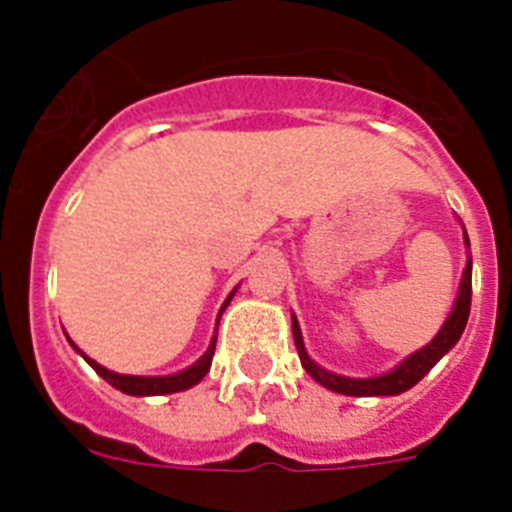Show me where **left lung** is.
Wrapping results in <instances>:
<instances>
[{
    "label": "left lung",
    "instance_id": "obj_1",
    "mask_svg": "<svg viewBox=\"0 0 512 512\" xmlns=\"http://www.w3.org/2000/svg\"><path fill=\"white\" fill-rule=\"evenodd\" d=\"M464 246L469 248V235L464 230ZM469 307H472V256L467 259V269L461 274V284H459V295H456L454 307H451V315L446 318V323L441 325V330L436 333L428 346H423L420 351L410 354L408 359L397 364L392 372L382 374V377H369V379H354V377H341V374H333L323 366H318L315 361L307 356L305 343H302V333H300V323L292 315V336H295V346L297 354H300L302 366H305V372L310 374L312 379L318 384H323L325 390L338 392V395H348V397H384V395H402V392H408L410 387L420 382L425 374L431 372L433 366L443 359V356L449 354L451 348L456 346V341L461 338L464 328H467L469 320Z\"/></svg>",
    "mask_w": 512,
    "mask_h": 512
}]
</instances>
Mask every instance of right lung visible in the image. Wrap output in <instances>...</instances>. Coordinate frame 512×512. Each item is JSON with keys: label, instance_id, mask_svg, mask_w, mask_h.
Returning a JSON list of instances; mask_svg holds the SVG:
<instances>
[{"label": "right lung", "instance_id": "add662e5", "mask_svg": "<svg viewBox=\"0 0 512 512\" xmlns=\"http://www.w3.org/2000/svg\"><path fill=\"white\" fill-rule=\"evenodd\" d=\"M235 289L228 295V300L223 302V307H220V315H223L225 307L230 305V300H233ZM220 315H217V323H220ZM71 346L76 348V354L84 356V361H87L89 366H92L94 372L99 374V377L104 379V382H110L115 390L125 392V395H133V397H151V395H171V392H184L189 390V387H194L197 382H202V377H205L207 372H210V364H212V354H215V343H217V336L212 338L210 348H207L205 354H202L200 361H194L189 369H184V372H176V374H169V377H135V374H117V372H110V369H104L102 364H97L94 359H89L84 351H81L79 346H76L74 341L69 338Z\"/></svg>", "mask_w": 512, "mask_h": 512}]
</instances>
